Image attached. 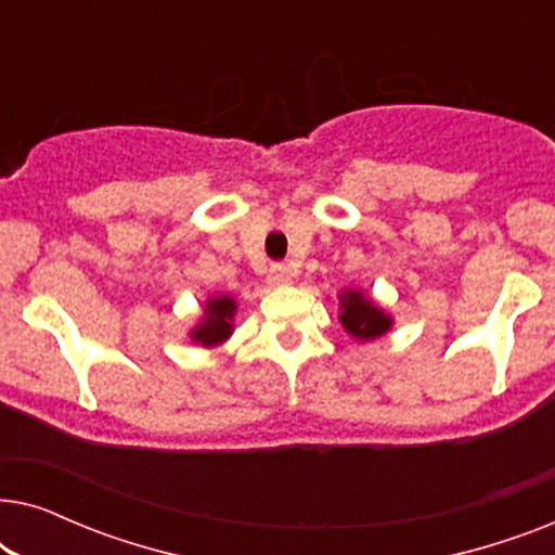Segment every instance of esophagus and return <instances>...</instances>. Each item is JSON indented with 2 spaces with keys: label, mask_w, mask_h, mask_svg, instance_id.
Wrapping results in <instances>:
<instances>
[{
  "label": "esophagus",
  "mask_w": 555,
  "mask_h": 555,
  "mask_svg": "<svg viewBox=\"0 0 555 555\" xmlns=\"http://www.w3.org/2000/svg\"><path fill=\"white\" fill-rule=\"evenodd\" d=\"M293 278H295V272L287 268V264H272L270 268V280L275 285H291L293 283Z\"/></svg>",
  "instance_id": "34e87169"
}]
</instances>
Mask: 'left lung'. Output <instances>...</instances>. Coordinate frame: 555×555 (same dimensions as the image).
<instances>
[{
  "label": "left lung",
  "mask_w": 555,
  "mask_h": 555,
  "mask_svg": "<svg viewBox=\"0 0 555 555\" xmlns=\"http://www.w3.org/2000/svg\"><path fill=\"white\" fill-rule=\"evenodd\" d=\"M338 310L340 325H344L348 336L361 340V344L386 336L393 325V318L369 293H363L361 287H346V291H340Z\"/></svg>",
  "instance_id": "1"
}]
</instances>
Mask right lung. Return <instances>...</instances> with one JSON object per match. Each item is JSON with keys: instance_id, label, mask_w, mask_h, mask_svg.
<instances>
[{"instance_id": "add662e5", "label": "right lung", "mask_w": 555, "mask_h": 555, "mask_svg": "<svg viewBox=\"0 0 555 555\" xmlns=\"http://www.w3.org/2000/svg\"><path fill=\"white\" fill-rule=\"evenodd\" d=\"M234 315H237V300L227 293L209 295L202 306L199 321L189 331L192 344L202 348H217L234 333Z\"/></svg>"}]
</instances>
